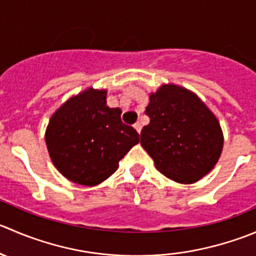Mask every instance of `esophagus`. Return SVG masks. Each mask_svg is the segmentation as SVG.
<instances>
[{"instance_id": "34e87169", "label": "esophagus", "mask_w": 256, "mask_h": 256, "mask_svg": "<svg viewBox=\"0 0 256 256\" xmlns=\"http://www.w3.org/2000/svg\"><path fill=\"white\" fill-rule=\"evenodd\" d=\"M134 128H135V130H136V131H138V134H140V132H141V124H140V122H136V124H135V125H134Z\"/></svg>"}]
</instances>
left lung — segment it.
<instances>
[{
	"instance_id": "1",
	"label": "left lung",
	"mask_w": 256,
	"mask_h": 256,
	"mask_svg": "<svg viewBox=\"0 0 256 256\" xmlns=\"http://www.w3.org/2000/svg\"><path fill=\"white\" fill-rule=\"evenodd\" d=\"M145 114L150 124L141 130L140 144L161 174L194 184L212 170L224 136L218 118L194 92L162 85L150 95Z\"/></svg>"
}]
</instances>
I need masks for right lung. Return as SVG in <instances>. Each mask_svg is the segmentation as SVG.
<instances>
[{
	"label": "right lung",
	"mask_w": 256,
	"mask_h": 256,
	"mask_svg": "<svg viewBox=\"0 0 256 256\" xmlns=\"http://www.w3.org/2000/svg\"><path fill=\"white\" fill-rule=\"evenodd\" d=\"M106 90L88 88L66 101L50 118L46 145L57 170L70 181L95 186L110 178L118 161L138 142L121 110L106 105Z\"/></svg>",
	"instance_id": "obj_1"
}]
</instances>
